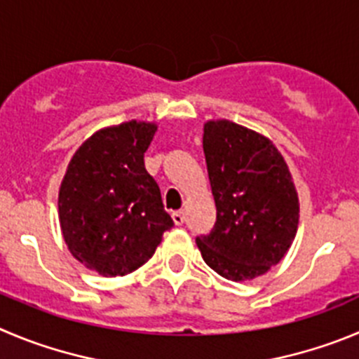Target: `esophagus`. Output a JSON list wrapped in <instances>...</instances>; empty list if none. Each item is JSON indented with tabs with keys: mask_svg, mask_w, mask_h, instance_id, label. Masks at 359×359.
<instances>
[{
	"mask_svg": "<svg viewBox=\"0 0 359 359\" xmlns=\"http://www.w3.org/2000/svg\"><path fill=\"white\" fill-rule=\"evenodd\" d=\"M172 219H173V223H175V225L180 226L184 221H186V217H184L182 210H175V212H172Z\"/></svg>",
	"mask_w": 359,
	"mask_h": 359,
	"instance_id": "esophagus-1",
	"label": "esophagus"
}]
</instances>
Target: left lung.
Instances as JSON below:
<instances>
[{"label": "left lung", "instance_id": "8db88e82", "mask_svg": "<svg viewBox=\"0 0 359 359\" xmlns=\"http://www.w3.org/2000/svg\"><path fill=\"white\" fill-rule=\"evenodd\" d=\"M203 154L216 223L196 246L226 280H253L289 251L299 200L285 159L271 140L230 120L203 126Z\"/></svg>", "mask_w": 359, "mask_h": 359}]
</instances>
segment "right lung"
<instances>
[{"label": "right lung", "mask_w": 359, "mask_h": 359, "mask_svg": "<svg viewBox=\"0 0 359 359\" xmlns=\"http://www.w3.org/2000/svg\"><path fill=\"white\" fill-rule=\"evenodd\" d=\"M156 130L136 120L97 130L67 166L58 195L63 239L74 259L102 276L142 267L173 226L143 161Z\"/></svg>", "instance_id": "obj_1"}]
</instances>
